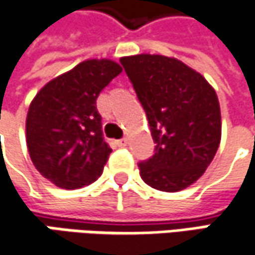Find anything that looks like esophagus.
I'll return each mask as SVG.
<instances>
[{
  "label": "esophagus",
  "mask_w": 255,
  "mask_h": 255,
  "mask_svg": "<svg viewBox=\"0 0 255 255\" xmlns=\"http://www.w3.org/2000/svg\"><path fill=\"white\" fill-rule=\"evenodd\" d=\"M116 144H118L119 147H125V146H128V139H126V137H122V139L116 140Z\"/></svg>",
  "instance_id": "obj_1"
}]
</instances>
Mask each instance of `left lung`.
<instances>
[{
	"label": "left lung",
	"instance_id": "1",
	"mask_svg": "<svg viewBox=\"0 0 255 255\" xmlns=\"http://www.w3.org/2000/svg\"><path fill=\"white\" fill-rule=\"evenodd\" d=\"M146 112L156 149L139 163L156 190L180 191L199 180L221 139L219 98L204 76L176 58L140 54L121 58Z\"/></svg>",
	"mask_w": 255,
	"mask_h": 255
}]
</instances>
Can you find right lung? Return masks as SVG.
I'll use <instances>...</instances> for the list:
<instances>
[{"label": "right lung", "instance_id": "add662e5", "mask_svg": "<svg viewBox=\"0 0 255 255\" xmlns=\"http://www.w3.org/2000/svg\"><path fill=\"white\" fill-rule=\"evenodd\" d=\"M121 72L111 59H88L49 81L32 99L25 123L28 152L55 186L81 189L102 174L112 149L103 139L96 99Z\"/></svg>", "mask_w": 255, "mask_h": 255}]
</instances>
